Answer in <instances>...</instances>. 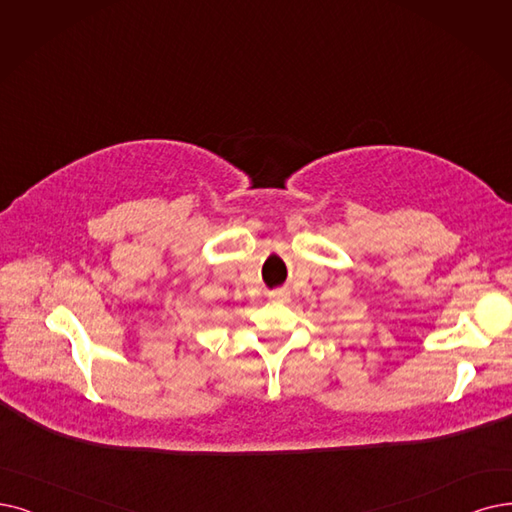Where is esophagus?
Instances as JSON below:
<instances>
[{"label":"esophagus","instance_id":"esophagus-1","mask_svg":"<svg viewBox=\"0 0 512 512\" xmlns=\"http://www.w3.org/2000/svg\"><path fill=\"white\" fill-rule=\"evenodd\" d=\"M285 296H288V292H285V290H273V292H269V298H271V300H283Z\"/></svg>","mask_w":512,"mask_h":512}]
</instances>
